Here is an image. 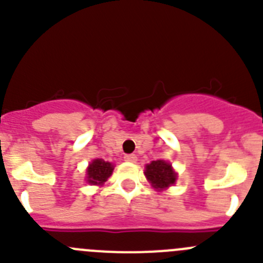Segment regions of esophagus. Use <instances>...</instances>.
<instances>
[{"mask_svg":"<svg viewBox=\"0 0 263 263\" xmlns=\"http://www.w3.org/2000/svg\"><path fill=\"white\" fill-rule=\"evenodd\" d=\"M124 159H125V161H129V162H136L137 161V156L134 154L125 155Z\"/></svg>","mask_w":263,"mask_h":263,"instance_id":"esophagus-1","label":"esophagus"}]
</instances>
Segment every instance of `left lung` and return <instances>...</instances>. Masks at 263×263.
I'll return each mask as SVG.
<instances>
[{
	"mask_svg": "<svg viewBox=\"0 0 263 263\" xmlns=\"http://www.w3.org/2000/svg\"><path fill=\"white\" fill-rule=\"evenodd\" d=\"M144 174L152 183V186L157 190L172 186L177 179V174L174 173L172 165L164 160L152 161L151 164L147 165Z\"/></svg>",
	"mask_w": 263,
	"mask_h": 263,
	"instance_id": "1",
	"label": "left lung"
}]
</instances>
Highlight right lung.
Returning a JSON list of instances; mask_svg holds the SVG:
<instances>
[{
  "mask_svg": "<svg viewBox=\"0 0 263 263\" xmlns=\"http://www.w3.org/2000/svg\"><path fill=\"white\" fill-rule=\"evenodd\" d=\"M114 166L111 162L96 159L87 167V182L90 184H102L111 177Z\"/></svg>",
  "mask_w": 263,
  "mask_h": 263,
  "instance_id": "add662e5",
  "label": "right lung"
}]
</instances>
